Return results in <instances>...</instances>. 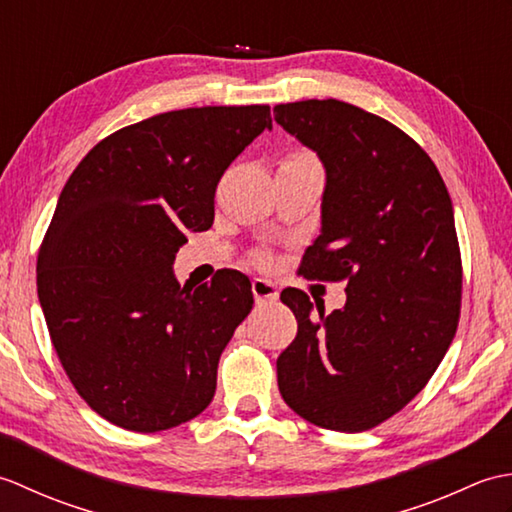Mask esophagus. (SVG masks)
<instances>
[{
    "label": "esophagus",
    "instance_id": "esophagus-1",
    "mask_svg": "<svg viewBox=\"0 0 512 512\" xmlns=\"http://www.w3.org/2000/svg\"><path fill=\"white\" fill-rule=\"evenodd\" d=\"M250 290H253V297L257 303H273L279 297V290L273 281L262 277H255L250 281Z\"/></svg>",
    "mask_w": 512,
    "mask_h": 512
}]
</instances>
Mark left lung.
I'll return each mask as SVG.
<instances>
[{"label": "left lung", "instance_id": "left-lung-1", "mask_svg": "<svg viewBox=\"0 0 512 512\" xmlns=\"http://www.w3.org/2000/svg\"><path fill=\"white\" fill-rule=\"evenodd\" d=\"M275 121L325 169L321 233L301 273L347 279L345 306L332 314L318 303L314 315L299 288L281 292L299 325L277 358L281 398L317 427L372 429L427 385L458 328L449 191L420 145L361 107L297 101L277 105Z\"/></svg>", "mask_w": 512, "mask_h": 512}]
</instances>
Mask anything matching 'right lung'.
I'll return each mask as SVG.
<instances>
[{
	"label": "right lung",
	"mask_w": 512,
	"mask_h": 512,
	"mask_svg": "<svg viewBox=\"0 0 512 512\" xmlns=\"http://www.w3.org/2000/svg\"><path fill=\"white\" fill-rule=\"evenodd\" d=\"M273 129L268 105L189 107L118 129L65 182L37 259L54 350L116 427L165 431L209 407L217 363L253 308L246 275L180 286L184 233L206 231L228 165Z\"/></svg>",
	"instance_id": "right-lung-1"
}]
</instances>
